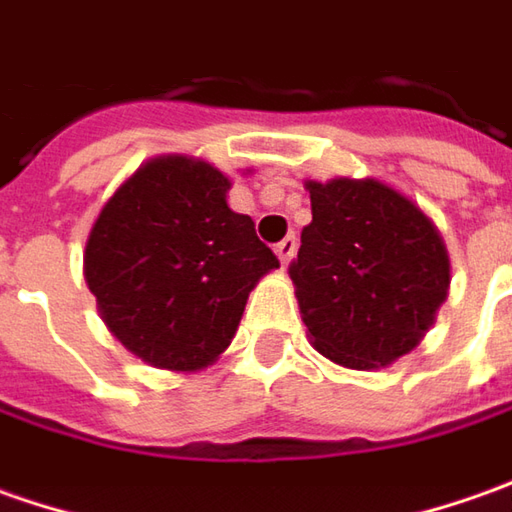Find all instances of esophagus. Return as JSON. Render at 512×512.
I'll use <instances>...</instances> for the list:
<instances>
[{"label": "esophagus", "instance_id": "esophagus-1", "mask_svg": "<svg viewBox=\"0 0 512 512\" xmlns=\"http://www.w3.org/2000/svg\"><path fill=\"white\" fill-rule=\"evenodd\" d=\"M294 249H297V238H294V235H286V238L274 246V255L280 257V266H283V269L289 266V260L294 257Z\"/></svg>", "mask_w": 512, "mask_h": 512}]
</instances>
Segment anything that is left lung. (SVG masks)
Here are the masks:
<instances>
[{
  "label": "left lung",
  "instance_id": "left-lung-1",
  "mask_svg": "<svg viewBox=\"0 0 512 512\" xmlns=\"http://www.w3.org/2000/svg\"><path fill=\"white\" fill-rule=\"evenodd\" d=\"M306 189L311 223L289 274L311 345L343 368H385L422 343L448 300V246L419 203L379 178Z\"/></svg>",
  "mask_w": 512,
  "mask_h": 512
}]
</instances>
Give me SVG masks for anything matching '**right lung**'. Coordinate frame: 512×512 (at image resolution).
Instances as JSON below:
<instances>
[{
    "mask_svg": "<svg viewBox=\"0 0 512 512\" xmlns=\"http://www.w3.org/2000/svg\"><path fill=\"white\" fill-rule=\"evenodd\" d=\"M229 189V175L203 158L155 155L115 189L87 235L84 280L98 314L152 368L212 365L249 291L280 266L255 221L229 209Z\"/></svg>",
    "mask_w": 512,
    "mask_h": 512,
    "instance_id": "obj_1",
    "label": "right lung"
}]
</instances>
